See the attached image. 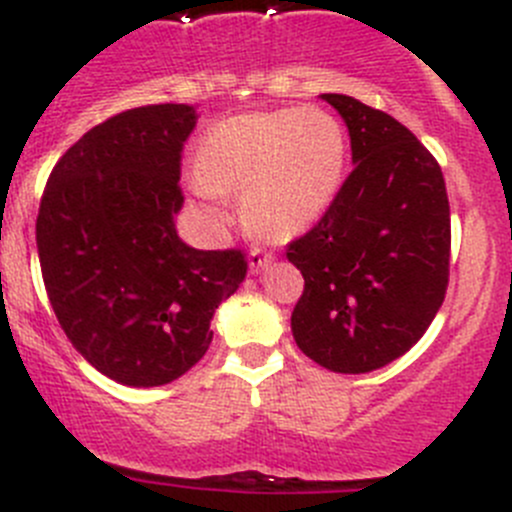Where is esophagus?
I'll list each match as a JSON object with an SVG mask.
<instances>
[{"instance_id": "obj_1", "label": "esophagus", "mask_w": 512, "mask_h": 512, "mask_svg": "<svg viewBox=\"0 0 512 512\" xmlns=\"http://www.w3.org/2000/svg\"><path fill=\"white\" fill-rule=\"evenodd\" d=\"M272 262H275V255L267 250H252L250 255H247V265H250L252 275H260V272H265Z\"/></svg>"}]
</instances>
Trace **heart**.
<instances>
[{
  "label": "heart",
  "mask_w": 512,
  "mask_h": 512,
  "mask_svg": "<svg viewBox=\"0 0 512 512\" xmlns=\"http://www.w3.org/2000/svg\"><path fill=\"white\" fill-rule=\"evenodd\" d=\"M345 170V127L327 109L245 112L200 137L192 187L205 200L242 192L247 225L270 240H290L330 210ZM212 215L225 220L220 210Z\"/></svg>",
  "instance_id": "1"
}]
</instances>
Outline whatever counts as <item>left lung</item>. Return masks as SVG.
<instances>
[{
	"label": "left lung",
	"mask_w": 512,
	"mask_h": 512,
	"mask_svg": "<svg viewBox=\"0 0 512 512\" xmlns=\"http://www.w3.org/2000/svg\"><path fill=\"white\" fill-rule=\"evenodd\" d=\"M350 135L355 170L287 260L305 277L292 337L317 365L360 375L423 337L445 300L450 205L435 157L395 117L320 94Z\"/></svg>",
	"instance_id": "1"
}]
</instances>
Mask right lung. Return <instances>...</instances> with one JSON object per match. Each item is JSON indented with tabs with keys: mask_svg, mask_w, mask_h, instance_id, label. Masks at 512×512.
I'll list each match as a JSON object with an SVG mask.
<instances>
[{
	"mask_svg": "<svg viewBox=\"0 0 512 512\" xmlns=\"http://www.w3.org/2000/svg\"><path fill=\"white\" fill-rule=\"evenodd\" d=\"M192 104L127 109L79 137L54 165L37 217L44 287L84 360L130 388L185 375L235 295L237 250H195L177 235L180 152Z\"/></svg>",
	"mask_w": 512,
	"mask_h": 512,
	"instance_id": "obj_1",
	"label": "right lung"
}]
</instances>
